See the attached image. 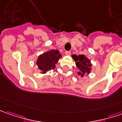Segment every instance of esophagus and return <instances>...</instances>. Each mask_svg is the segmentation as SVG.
Listing matches in <instances>:
<instances>
[{
	"label": "esophagus",
	"instance_id": "1",
	"mask_svg": "<svg viewBox=\"0 0 122 122\" xmlns=\"http://www.w3.org/2000/svg\"><path fill=\"white\" fill-rule=\"evenodd\" d=\"M65 54H66V56H69L71 55V51H66V52H65Z\"/></svg>",
	"mask_w": 122,
	"mask_h": 122
}]
</instances>
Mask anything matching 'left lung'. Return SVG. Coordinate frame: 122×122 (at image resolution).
I'll return each instance as SVG.
<instances>
[{
    "label": "left lung",
    "mask_w": 122,
    "mask_h": 122,
    "mask_svg": "<svg viewBox=\"0 0 122 122\" xmlns=\"http://www.w3.org/2000/svg\"><path fill=\"white\" fill-rule=\"evenodd\" d=\"M72 58L75 62L76 66L79 68V72L77 74L83 77L84 75H89L91 73L92 66L91 60L87 58L84 55H73Z\"/></svg>",
    "instance_id": "1"
}]
</instances>
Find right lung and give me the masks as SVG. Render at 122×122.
<instances>
[{"instance_id":"add662e5","label":"right lung","mask_w":122,"mask_h":122,"mask_svg":"<svg viewBox=\"0 0 122 122\" xmlns=\"http://www.w3.org/2000/svg\"><path fill=\"white\" fill-rule=\"evenodd\" d=\"M62 58L58 50L51 49L39 56L36 61V64L41 71V73L45 74L48 71L54 69L58 60Z\"/></svg>"}]
</instances>
